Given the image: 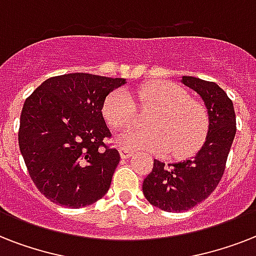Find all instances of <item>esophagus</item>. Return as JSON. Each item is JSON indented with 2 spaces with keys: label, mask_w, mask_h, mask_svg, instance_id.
<instances>
[{
  "label": "esophagus",
  "mask_w": 256,
  "mask_h": 256,
  "mask_svg": "<svg viewBox=\"0 0 256 256\" xmlns=\"http://www.w3.org/2000/svg\"><path fill=\"white\" fill-rule=\"evenodd\" d=\"M120 158H122V160H128V158H130V156H132V152H130L128 148H120Z\"/></svg>",
  "instance_id": "34e87169"
}]
</instances>
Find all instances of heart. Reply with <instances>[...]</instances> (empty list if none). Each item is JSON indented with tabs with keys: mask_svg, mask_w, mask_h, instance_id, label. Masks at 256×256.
I'll return each instance as SVG.
<instances>
[{
	"mask_svg": "<svg viewBox=\"0 0 256 256\" xmlns=\"http://www.w3.org/2000/svg\"><path fill=\"white\" fill-rule=\"evenodd\" d=\"M142 108H152L148 128H130L118 136L120 146L128 150L168 152L171 156H186L203 144L208 128V114L200 102L191 100L186 88L168 81L144 84L136 92ZM112 128H124L136 120V106L126 90L108 94L102 108Z\"/></svg>",
	"mask_w": 256,
	"mask_h": 256,
	"instance_id": "obj_1",
	"label": "heart"
}]
</instances>
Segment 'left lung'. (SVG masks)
I'll return each instance as SVG.
<instances>
[{
    "label": "left lung",
    "mask_w": 256,
    "mask_h": 256,
    "mask_svg": "<svg viewBox=\"0 0 256 256\" xmlns=\"http://www.w3.org/2000/svg\"><path fill=\"white\" fill-rule=\"evenodd\" d=\"M187 88L202 96L208 114V132L203 146L192 158L176 164L154 160L142 190L148 202L170 212L187 211L208 196L218 186L236 132L234 104L215 82L183 76Z\"/></svg>",
    "instance_id": "8db88e82"
}]
</instances>
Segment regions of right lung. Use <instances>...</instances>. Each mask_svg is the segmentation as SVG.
<instances>
[{
  "mask_svg": "<svg viewBox=\"0 0 256 256\" xmlns=\"http://www.w3.org/2000/svg\"><path fill=\"white\" fill-rule=\"evenodd\" d=\"M124 84V78L64 74L26 98L18 144L30 178L52 202L80 208L108 192L120 156L104 142L112 134L102 108Z\"/></svg>",
  "mask_w": 256,
  "mask_h": 256,
  "instance_id": "add662e5",
  "label": "right lung"
}]
</instances>
